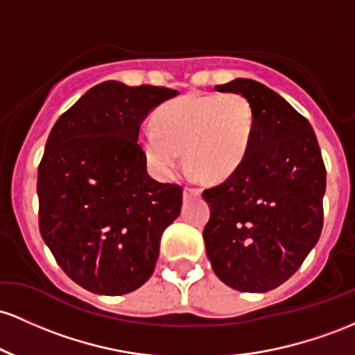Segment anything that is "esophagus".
Instances as JSON below:
<instances>
[{"instance_id": "1", "label": "esophagus", "mask_w": 355, "mask_h": 355, "mask_svg": "<svg viewBox=\"0 0 355 355\" xmlns=\"http://www.w3.org/2000/svg\"><path fill=\"white\" fill-rule=\"evenodd\" d=\"M199 194H201V191H199L198 188H184L182 196H184V199H191V198H198Z\"/></svg>"}]
</instances>
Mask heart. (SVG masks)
I'll return each instance as SVG.
<instances>
[{"instance_id":"heart-1","label":"heart","mask_w":355,"mask_h":355,"mask_svg":"<svg viewBox=\"0 0 355 355\" xmlns=\"http://www.w3.org/2000/svg\"><path fill=\"white\" fill-rule=\"evenodd\" d=\"M252 102L236 92L184 95L162 103L154 127L141 130V146L150 169L171 179L186 164L202 179H223L240 167L253 139Z\"/></svg>"}]
</instances>
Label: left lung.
<instances>
[{
    "label": "left lung",
    "mask_w": 355,
    "mask_h": 355,
    "mask_svg": "<svg viewBox=\"0 0 355 355\" xmlns=\"http://www.w3.org/2000/svg\"><path fill=\"white\" fill-rule=\"evenodd\" d=\"M214 89L245 95L254 129L240 167L202 193L211 209L206 254L223 284L268 292L300 268L320 238L327 182L320 147L310 122L263 83L236 78Z\"/></svg>",
    "instance_id": "obj_1"
}]
</instances>
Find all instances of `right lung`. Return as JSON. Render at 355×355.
Here are the masks:
<instances>
[{"mask_svg":"<svg viewBox=\"0 0 355 355\" xmlns=\"http://www.w3.org/2000/svg\"><path fill=\"white\" fill-rule=\"evenodd\" d=\"M178 90L107 80L92 87L49 135L38 166L43 241L75 284L124 295L150 278L182 188L147 174L139 129Z\"/></svg>","mask_w":355,"mask_h":355,"instance_id":"right-lung-1","label":"right lung"}]
</instances>
